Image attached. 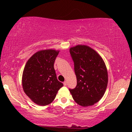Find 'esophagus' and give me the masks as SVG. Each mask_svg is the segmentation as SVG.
Here are the masks:
<instances>
[{"instance_id": "1", "label": "esophagus", "mask_w": 132, "mask_h": 132, "mask_svg": "<svg viewBox=\"0 0 132 132\" xmlns=\"http://www.w3.org/2000/svg\"><path fill=\"white\" fill-rule=\"evenodd\" d=\"M67 85V81H65V82H64V85L66 86Z\"/></svg>"}]
</instances>
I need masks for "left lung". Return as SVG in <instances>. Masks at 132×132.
Masks as SVG:
<instances>
[{"instance_id": "left-lung-1", "label": "left lung", "mask_w": 132, "mask_h": 132, "mask_svg": "<svg viewBox=\"0 0 132 132\" xmlns=\"http://www.w3.org/2000/svg\"><path fill=\"white\" fill-rule=\"evenodd\" d=\"M75 64L77 85L69 91L79 105L92 106L105 93L108 74L103 59L97 52L86 45H77L70 48Z\"/></svg>"}]
</instances>
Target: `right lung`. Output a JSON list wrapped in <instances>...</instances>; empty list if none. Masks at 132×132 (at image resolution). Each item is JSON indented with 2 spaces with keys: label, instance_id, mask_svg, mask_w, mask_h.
I'll return each instance as SVG.
<instances>
[{
  "label": "right lung",
  "instance_id": "1",
  "mask_svg": "<svg viewBox=\"0 0 132 132\" xmlns=\"http://www.w3.org/2000/svg\"><path fill=\"white\" fill-rule=\"evenodd\" d=\"M59 51L41 50L34 53L23 70L22 86L24 93L34 103L46 106L53 102L62 83L57 80L54 62Z\"/></svg>",
  "mask_w": 132,
  "mask_h": 132
}]
</instances>
